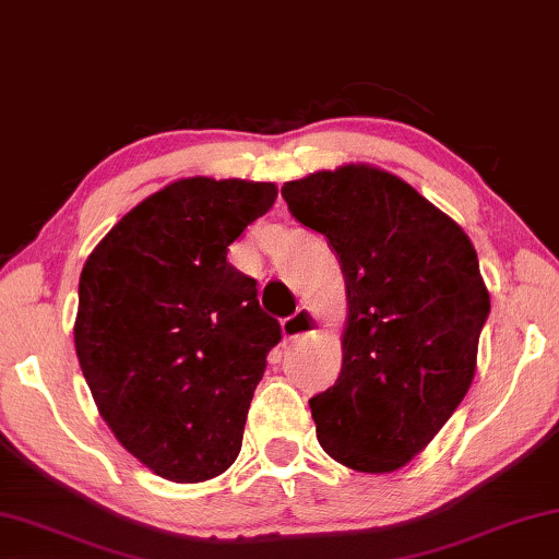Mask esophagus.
<instances>
[{
  "label": "esophagus",
  "mask_w": 559,
  "mask_h": 559,
  "mask_svg": "<svg viewBox=\"0 0 559 559\" xmlns=\"http://www.w3.org/2000/svg\"><path fill=\"white\" fill-rule=\"evenodd\" d=\"M318 328V318L311 308H300L296 316H290L283 321V335L286 341H304L308 335H313Z\"/></svg>",
  "instance_id": "esophagus-1"
}]
</instances>
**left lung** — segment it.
I'll return each instance as SVG.
<instances>
[{"label":"left lung","mask_w":559,"mask_h":559,"mask_svg":"<svg viewBox=\"0 0 559 559\" xmlns=\"http://www.w3.org/2000/svg\"><path fill=\"white\" fill-rule=\"evenodd\" d=\"M328 238L348 294L343 368L313 395L318 442L358 473H393L438 436L473 383L490 294L453 218L383 168L348 164L283 183Z\"/></svg>","instance_id":"1"}]
</instances>
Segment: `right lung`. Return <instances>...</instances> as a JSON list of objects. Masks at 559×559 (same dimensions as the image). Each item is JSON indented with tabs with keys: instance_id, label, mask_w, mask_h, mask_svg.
<instances>
[{
	"instance_id": "add662e5",
	"label": "right lung",
	"mask_w": 559,
	"mask_h": 559,
	"mask_svg": "<svg viewBox=\"0 0 559 559\" xmlns=\"http://www.w3.org/2000/svg\"><path fill=\"white\" fill-rule=\"evenodd\" d=\"M276 193L261 181H174L82 269L74 345L86 385L121 445L166 480H209L241 450L281 325L226 253Z\"/></svg>"
}]
</instances>
